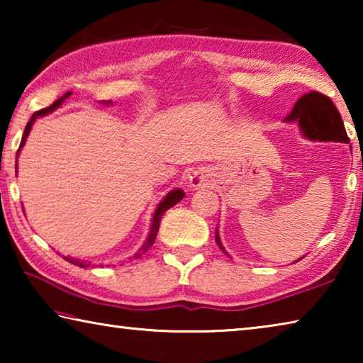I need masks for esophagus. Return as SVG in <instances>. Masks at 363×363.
Here are the masks:
<instances>
[{
	"mask_svg": "<svg viewBox=\"0 0 363 363\" xmlns=\"http://www.w3.org/2000/svg\"><path fill=\"white\" fill-rule=\"evenodd\" d=\"M211 177H213L211 169L199 168V169L194 171V173L189 176V184H190V187H194V189L205 187V186H208V184L211 182Z\"/></svg>",
	"mask_w": 363,
	"mask_h": 363,
	"instance_id": "obj_1",
	"label": "esophagus"
}]
</instances>
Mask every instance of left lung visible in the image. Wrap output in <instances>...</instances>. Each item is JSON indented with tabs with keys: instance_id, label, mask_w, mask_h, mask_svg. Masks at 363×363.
Wrapping results in <instances>:
<instances>
[{
	"instance_id": "left-lung-1",
	"label": "left lung",
	"mask_w": 363,
	"mask_h": 363,
	"mask_svg": "<svg viewBox=\"0 0 363 363\" xmlns=\"http://www.w3.org/2000/svg\"><path fill=\"white\" fill-rule=\"evenodd\" d=\"M286 121L296 120L301 128L311 139L320 140H336V143H349L346 128L341 120V115L331 102L328 96L318 91L303 94L294 102L290 113L286 115ZM216 243L224 251L216 233Z\"/></svg>"
}]
</instances>
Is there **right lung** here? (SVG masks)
Returning a JSON list of instances; mask_svg holds the SVG:
<instances>
[{
    "instance_id": "right-lung-1",
    "label": "right lung",
    "mask_w": 363,
    "mask_h": 363,
    "mask_svg": "<svg viewBox=\"0 0 363 363\" xmlns=\"http://www.w3.org/2000/svg\"><path fill=\"white\" fill-rule=\"evenodd\" d=\"M69 94H70V93L64 94V97H67ZM64 97H59V99H57L56 102H52L51 106H49V107H46V108H41V110H38V112H35V113L32 115V118H30V121L27 123V126H26V131H23V136H22V140H21L19 150L22 149L23 144H26V139L28 138V133H30V130H32V125L35 123V120L38 118V116H43V115H46V113H49V112H52L54 108L59 107L60 104H62V99H64ZM19 150H17V152H19ZM182 199H184V192H182V190H179V189L173 190V192H169L167 196H164L162 203L158 205L155 214H153V219H152V229H150V233H149V238H147V242H145V245L143 247V251H147V248H150L152 245H153V242H155V237H157V232H158V227H160V220H162V216L164 214V211H168L169 208H173V206L177 203V201H181ZM139 256H140V255L138 253V255H136V257H139ZM65 259L69 261V262H72V264H75V266H79V267H86V266H89V264H84V262L78 261V259H72V257H65Z\"/></svg>"
}]
</instances>
